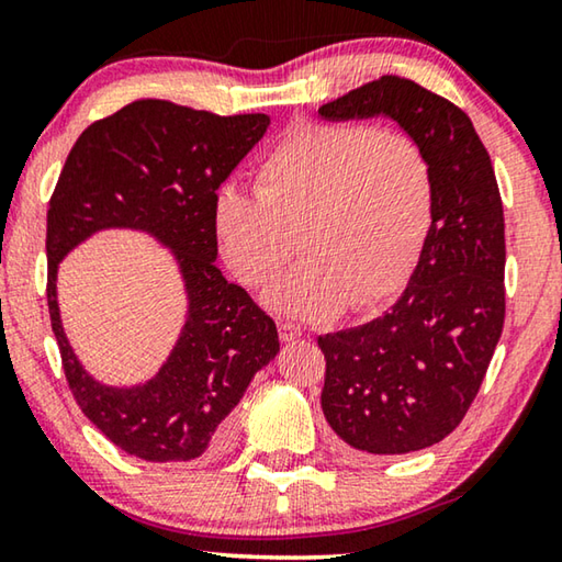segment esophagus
I'll return each mask as SVG.
<instances>
[{
  "label": "esophagus",
  "mask_w": 562,
  "mask_h": 562,
  "mask_svg": "<svg viewBox=\"0 0 562 562\" xmlns=\"http://www.w3.org/2000/svg\"><path fill=\"white\" fill-rule=\"evenodd\" d=\"M278 329H280V339L282 341H292V339L302 337V327L294 325V322H280Z\"/></svg>",
  "instance_id": "34e87169"
}]
</instances>
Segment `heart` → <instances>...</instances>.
<instances>
[{"label": "heart", "mask_w": 562, "mask_h": 562, "mask_svg": "<svg viewBox=\"0 0 562 562\" xmlns=\"http://www.w3.org/2000/svg\"><path fill=\"white\" fill-rule=\"evenodd\" d=\"M434 168L412 136L367 123H302L258 166V193L223 188L215 233L245 284L270 282L274 310L327 319L402 288L434 217Z\"/></svg>", "instance_id": "heart-1"}]
</instances>
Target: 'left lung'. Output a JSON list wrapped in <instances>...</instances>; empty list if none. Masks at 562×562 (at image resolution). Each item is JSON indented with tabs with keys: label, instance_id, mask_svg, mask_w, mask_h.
Segmentation results:
<instances>
[{
	"label": "left lung",
	"instance_id": "1",
	"mask_svg": "<svg viewBox=\"0 0 562 562\" xmlns=\"http://www.w3.org/2000/svg\"><path fill=\"white\" fill-rule=\"evenodd\" d=\"M327 121L386 116L426 150L434 217L402 297L367 325L317 339L322 412L361 453H412L446 439L479 394L506 317V225L491 156L471 119L402 76L319 109Z\"/></svg>",
	"mask_w": 562,
	"mask_h": 562
}]
</instances>
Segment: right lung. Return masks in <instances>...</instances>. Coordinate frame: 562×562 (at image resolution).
Returning a JSON list of instances; mask_svg holds the SVG:
<instances>
[{
    "label": "right lung",
    "mask_w": 562,
    "mask_h": 562,
    "mask_svg": "<svg viewBox=\"0 0 562 562\" xmlns=\"http://www.w3.org/2000/svg\"><path fill=\"white\" fill-rule=\"evenodd\" d=\"M270 116H217L170 101H133L81 133L46 213V302L71 394L89 422L136 459L207 461L233 443V408L280 351L278 327L217 258L215 198L265 136ZM106 226H133L173 249L189 292L175 351L146 385H99L75 359L55 302V268Z\"/></svg>",
    "instance_id": "add662e5"
}]
</instances>
